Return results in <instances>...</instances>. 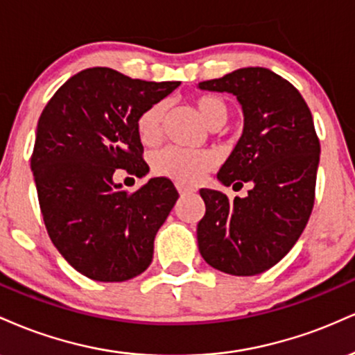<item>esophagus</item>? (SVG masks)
I'll list each match as a JSON object with an SVG mask.
<instances>
[{
    "instance_id": "34e87169",
    "label": "esophagus",
    "mask_w": 355,
    "mask_h": 355,
    "mask_svg": "<svg viewBox=\"0 0 355 355\" xmlns=\"http://www.w3.org/2000/svg\"><path fill=\"white\" fill-rule=\"evenodd\" d=\"M176 187H178L179 194H181V196H184V194H193V193H196V189H194V187H191V186H186V184H181V182H178Z\"/></svg>"
}]
</instances>
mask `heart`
I'll list each match as a JSON object with an SVG mask.
<instances>
[{"instance_id":"1","label":"heart","mask_w":355,"mask_h":355,"mask_svg":"<svg viewBox=\"0 0 355 355\" xmlns=\"http://www.w3.org/2000/svg\"><path fill=\"white\" fill-rule=\"evenodd\" d=\"M196 107L209 128H219L229 118V106L218 94H201L194 99ZM168 103L156 101L137 116L136 131L144 144L154 146L162 139ZM214 166V156L207 151L171 148L162 149L153 157L154 173L173 181L194 184Z\"/></svg>"}]
</instances>
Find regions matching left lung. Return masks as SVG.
Instances as JSON below:
<instances>
[{
    "label": "left lung",
    "instance_id": "1",
    "mask_svg": "<svg viewBox=\"0 0 355 355\" xmlns=\"http://www.w3.org/2000/svg\"><path fill=\"white\" fill-rule=\"evenodd\" d=\"M199 87L227 91L243 106V136L218 179L224 186L252 184L234 201L199 191L206 204L199 252L220 272L256 276L294 248L311 218L320 154L314 121L301 93L270 69H237Z\"/></svg>",
    "mask_w": 355,
    "mask_h": 355
}]
</instances>
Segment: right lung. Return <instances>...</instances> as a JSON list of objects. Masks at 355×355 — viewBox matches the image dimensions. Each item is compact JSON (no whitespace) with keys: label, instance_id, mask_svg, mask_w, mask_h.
<instances>
[{"label":"right lung","instance_id":"1","mask_svg":"<svg viewBox=\"0 0 355 355\" xmlns=\"http://www.w3.org/2000/svg\"><path fill=\"white\" fill-rule=\"evenodd\" d=\"M178 86L89 68L71 76L41 112L31 154L37 201L53 244L83 276L123 282L151 264L176 187L154 178L129 193L112 176L148 173L137 116Z\"/></svg>","mask_w":355,"mask_h":355}]
</instances>
